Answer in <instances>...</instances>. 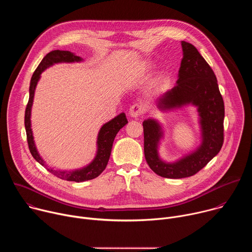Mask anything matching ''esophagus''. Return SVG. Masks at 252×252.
Wrapping results in <instances>:
<instances>
[{
    "instance_id": "1",
    "label": "esophagus",
    "mask_w": 252,
    "mask_h": 252,
    "mask_svg": "<svg viewBox=\"0 0 252 252\" xmlns=\"http://www.w3.org/2000/svg\"><path fill=\"white\" fill-rule=\"evenodd\" d=\"M143 112H145V109H143V106L141 104H133L130 106L129 109V116L131 118H138L139 116H141L143 114Z\"/></svg>"
}]
</instances>
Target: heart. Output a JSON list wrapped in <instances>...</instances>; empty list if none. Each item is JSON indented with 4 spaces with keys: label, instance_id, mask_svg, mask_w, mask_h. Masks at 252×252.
<instances>
[{
    "label": "heart",
    "instance_id": "heart-1",
    "mask_svg": "<svg viewBox=\"0 0 252 252\" xmlns=\"http://www.w3.org/2000/svg\"><path fill=\"white\" fill-rule=\"evenodd\" d=\"M146 65H141L140 66V68H139V70H138V73H139V75H145V73H146ZM162 83H163V79L162 78H158L157 81H156V83H155V90L156 91H158V90H159L160 89V87H161V85H162Z\"/></svg>",
    "mask_w": 252,
    "mask_h": 252
}]
</instances>
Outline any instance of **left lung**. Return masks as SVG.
I'll return each mask as SVG.
<instances>
[{
	"label": "left lung",
	"mask_w": 252,
	"mask_h": 252,
	"mask_svg": "<svg viewBox=\"0 0 252 252\" xmlns=\"http://www.w3.org/2000/svg\"><path fill=\"white\" fill-rule=\"evenodd\" d=\"M184 57L176 85L157 99L160 111L187 104L197 106L201 128V143L191 154L174 162H165L158 157V143L162 137L160 125L154 119L143 122V145L149 166L158 175L166 178H184L197 173L223 145L224 102L212 68L197 49L182 42Z\"/></svg>",
	"instance_id": "obj_1"
}]
</instances>
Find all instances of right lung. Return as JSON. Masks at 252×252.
<instances>
[{"instance_id": "right-lung-1", "label": "right lung", "mask_w": 252, "mask_h": 252, "mask_svg": "<svg viewBox=\"0 0 252 252\" xmlns=\"http://www.w3.org/2000/svg\"><path fill=\"white\" fill-rule=\"evenodd\" d=\"M82 60L83 59L81 57H78L74 53L68 52V51H60V50L52 51L49 54H47L46 57L42 60L38 67L35 68L34 73L32 74V77L31 79L30 97H29V101L25 112V127L27 132V140L29 145V150L32 156L33 157V158L40 164L44 165L45 167H47V165L45 164V161L43 160V158L40 157L37 149H35L32 131L31 128V110L32 105L35 87H37V84L41 78V74L47 67L58 63H74V62H81ZM126 124H127V120L126 118V115L122 113L118 117H116L115 119H113L109 123L104 124L101 126L97 135V140H96V145H97L96 156L89 165L73 171H60V170L58 171L48 167L47 169L53 174H55L56 176H58L59 178L64 179V181H68V182L82 183V182L90 181V179L97 177L104 170L107 162H109L114 139L117 133Z\"/></svg>"}]
</instances>
